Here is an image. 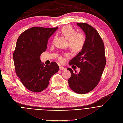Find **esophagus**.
I'll return each instance as SVG.
<instances>
[{"instance_id": "esophagus-1", "label": "esophagus", "mask_w": 123, "mask_h": 123, "mask_svg": "<svg viewBox=\"0 0 123 123\" xmlns=\"http://www.w3.org/2000/svg\"><path fill=\"white\" fill-rule=\"evenodd\" d=\"M59 69H60V70H61V71H64L66 70V68L63 67H60Z\"/></svg>"}]
</instances>
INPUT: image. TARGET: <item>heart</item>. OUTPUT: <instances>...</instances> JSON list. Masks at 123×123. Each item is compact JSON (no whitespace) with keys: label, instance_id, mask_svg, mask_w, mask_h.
Returning <instances> with one entry per match:
<instances>
[{"label":"heart","instance_id":"obj_1","mask_svg":"<svg viewBox=\"0 0 123 123\" xmlns=\"http://www.w3.org/2000/svg\"><path fill=\"white\" fill-rule=\"evenodd\" d=\"M62 34L68 40L69 46L71 49L74 51H79L82 49L85 43V37L81 33L77 32V31L70 26L63 27L61 31ZM65 57H68V54L64 55ZM59 61L63 62L64 58L61 56Z\"/></svg>","mask_w":123,"mask_h":123}]
</instances>
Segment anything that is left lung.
Listing matches in <instances>:
<instances>
[{
    "label": "left lung",
    "mask_w": 123,
    "mask_h": 123,
    "mask_svg": "<svg viewBox=\"0 0 123 123\" xmlns=\"http://www.w3.org/2000/svg\"><path fill=\"white\" fill-rule=\"evenodd\" d=\"M77 25L83 31L86 38L81 51L69 62L80 70L79 73H75L71 68H67L71 73L68 84L74 92L84 94L94 89L100 81L106 65L105 47L95 29L86 23H78Z\"/></svg>",
    "instance_id": "left-lung-1"
}]
</instances>
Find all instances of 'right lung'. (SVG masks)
<instances>
[{"label":"right lung","instance_id":"right-lung-1","mask_svg":"<svg viewBox=\"0 0 123 123\" xmlns=\"http://www.w3.org/2000/svg\"><path fill=\"white\" fill-rule=\"evenodd\" d=\"M58 29L32 27L24 31L17 40L13 54L15 70L22 84L32 92L44 90L50 78L59 71L55 62L45 65L40 60L48 39Z\"/></svg>","mask_w":123,"mask_h":123}]
</instances>
